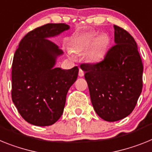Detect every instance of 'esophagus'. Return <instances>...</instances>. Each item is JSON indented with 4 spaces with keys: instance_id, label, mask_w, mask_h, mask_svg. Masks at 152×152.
I'll list each match as a JSON object with an SVG mask.
<instances>
[{
    "instance_id": "1",
    "label": "esophagus",
    "mask_w": 152,
    "mask_h": 152,
    "mask_svg": "<svg viewBox=\"0 0 152 152\" xmlns=\"http://www.w3.org/2000/svg\"><path fill=\"white\" fill-rule=\"evenodd\" d=\"M79 76L80 77H83L84 76V71L83 69H80V71H79Z\"/></svg>"
}]
</instances>
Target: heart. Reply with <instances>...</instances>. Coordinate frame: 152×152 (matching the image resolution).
I'll list each match as a JSON object with an SVG mask.
<instances>
[{
  "mask_svg": "<svg viewBox=\"0 0 152 152\" xmlns=\"http://www.w3.org/2000/svg\"><path fill=\"white\" fill-rule=\"evenodd\" d=\"M109 46V39L105 35H100L96 37L94 33H86L78 38L75 43V49L77 51H85L89 48L87 52V58L91 62L96 63L105 57Z\"/></svg>",
  "mask_w": 152,
  "mask_h": 152,
  "instance_id": "1",
  "label": "heart"
}]
</instances>
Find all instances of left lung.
I'll return each instance as SVG.
<instances>
[{"instance_id":"obj_1","label":"left lung","mask_w":152,"mask_h":152,"mask_svg":"<svg viewBox=\"0 0 152 152\" xmlns=\"http://www.w3.org/2000/svg\"><path fill=\"white\" fill-rule=\"evenodd\" d=\"M115 43L102 61L83 63L92 104L100 118L115 122L131 114L142 90L143 64L136 42L114 25Z\"/></svg>"}]
</instances>
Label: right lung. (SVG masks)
<instances>
[{
  "label": "right lung",
  "mask_w": 152,
  "mask_h": 152,
  "mask_svg": "<svg viewBox=\"0 0 152 152\" xmlns=\"http://www.w3.org/2000/svg\"><path fill=\"white\" fill-rule=\"evenodd\" d=\"M69 28L47 23L27 33L16 50L12 63V101L22 118L37 126H48L60 118L69 89L79 68H54L63 51L49 37Z\"/></svg>",
  "instance_id": "obj_1"
}]
</instances>
